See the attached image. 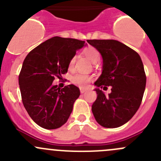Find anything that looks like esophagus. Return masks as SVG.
<instances>
[{
	"label": "esophagus",
	"mask_w": 161,
	"mask_h": 161,
	"mask_svg": "<svg viewBox=\"0 0 161 161\" xmlns=\"http://www.w3.org/2000/svg\"><path fill=\"white\" fill-rule=\"evenodd\" d=\"M87 91L86 89H84V88H80V92L81 93H84V92H86Z\"/></svg>",
	"instance_id": "esophagus-1"
}]
</instances>
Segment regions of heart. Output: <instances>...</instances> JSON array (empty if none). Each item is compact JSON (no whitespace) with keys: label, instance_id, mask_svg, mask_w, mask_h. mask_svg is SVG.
<instances>
[{"label":"heart","instance_id":"obj_1","mask_svg":"<svg viewBox=\"0 0 161 161\" xmlns=\"http://www.w3.org/2000/svg\"><path fill=\"white\" fill-rule=\"evenodd\" d=\"M84 53H85L86 56L87 57L89 60L92 63L95 64L100 61V53L99 52V50L96 49L95 47H89L86 49L84 50ZM75 58L73 57L71 58L70 61H69V69H71L73 67L75 64ZM72 82H74L76 85L79 86L81 87H86L92 80V77L90 75H87L81 74V73H78L75 74L71 79Z\"/></svg>","mask_w":161,"mask_h":161}]
</instances>
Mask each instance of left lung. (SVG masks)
Masks as SVG:
<instances>
[{
	"instance_id": "8db88e82",
	"label": "left lung",
	"mask_w": 161,
	"mask_h": 161,
	"mask_svg": "<svg viewBox=\"0 0 161 161\" xmlns=\"http://www.w3.org/2000/svg\"><path fill=\"white\" fill-rule=\"evenodd\" d=\"M103 58L102 73L94 85L97 98L92 105L96 121L104 128H118L127 123L139 109L147 83L140 56L114 40H87ZM112 86L106 96L99 87Z\"/></svg>"
}]
</instances>
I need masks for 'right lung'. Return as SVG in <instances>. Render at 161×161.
Wrapping results in <instances>:
<instances>
[{
	"mask_svg": "<svg viewBox=\"0 0 161 161\" xmlns=\"http://www.w3.org/2000/svg\"><path fill=\"white\" fill-rule=\"evenodd\" d=\"M87 45L85 41L54 36L34 48L25 57L19 76L22 103L39 126L56 129L67 122L80 91L69 85L61 89L54 78L68 71L71 58Z\"/></svg>",
	"mask_w": 161,
	"mask_h": 161,
	"instance_id": "right-lung-1",
	"label": "right lung"
}]
</instances>
